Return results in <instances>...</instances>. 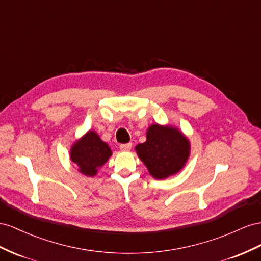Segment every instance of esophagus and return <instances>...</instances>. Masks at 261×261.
<instances>
[{
	"label": "esophagus",
	"mask_w": 261,
	"mask_h": 261,
	"mask_svg": "<svg viewBox=\"0 0 261 261\" xmlns=\"http://www.w3.org/2000/svg\"><path fill=\"white\" fill-rule=\"evenodd\" d=\"M131 147H132V143H125V144L120 145V150L124 151V152H128L131 150Z\"/></svg>",
	"instance_id": "obj_1"
}]
</instances>
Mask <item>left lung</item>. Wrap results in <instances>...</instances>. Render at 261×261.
<instances>
[{"label": "left lung", "instance_id": "8db88e82", "mask_svg": "<svg viewBox=\"0 0 261 261\" xmlns=\"http://www.w3.org/2000/svg\"><path fill=\"white\" fill-rule=\"evenodd\" d=\"M135 148L148 173L159 180L179 173L190 156L189 139L170 124H151L146 130L145 142Z\"/></svg>", "mask_w": 261, "mask_h": 261}]
</instances>
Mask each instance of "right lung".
Wrapping results in <instances>:
<instances>
[{"label": "right lung", "instance_id": "1", "mask_svg": "<svg viewBox=\"0 0 261 261\" xmlns=\"http://www.w3.org/2000/svg\"><path fill=\"white\" fill-rule=\"evenodd\" d=\"M113 155L109 145L103 142L94 130L75 140L70 148V159L75 164L77 170L84 176L94 177Z\"/></svg>", "mask_w": 261, "mask_h": 261}]
</instances>
